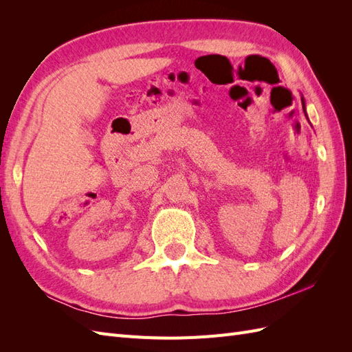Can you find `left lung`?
<instances>
[{"instance_id":"1","label":"left lung","mask_w":352,"mask_h":352,"mask_svg":"<svg viewBox=\"0 0 352 352\" xmlns=\"http://www.w3.org/2000/svg\"><path fill=\"white\" fill-rule=\"evenodd\" d=\"M301 101H302V109H305V101H304V98H301Z\"/></svg>"}]
</instances>
